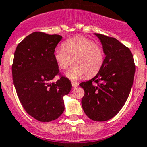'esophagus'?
Returning a JSON list of instances; mask_svg holds the SVG:
<instances>
[{
  "label": "esophagus",
  "mask_w": 147,
  "mask_h": 147,
  "mask_svg": "<svg viewBox=\"0 0 147 147\" xmlns=\"http://www.w3.org/2000/svg\"><path fill=\"white\" fill-rule=\"evenodd\" d=\"M72 87H77L79 85V83L78 82H74V81H72Z\"/></svg>",
  "instance_id": "esophagus-1"
}]
</instances>
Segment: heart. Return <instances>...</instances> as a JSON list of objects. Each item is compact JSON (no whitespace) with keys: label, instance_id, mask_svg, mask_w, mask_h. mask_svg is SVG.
I'll use <instances>...</instances> for the list:
<instances>
[{"label":"heart","instance_id":"1","mask_svg":"<svg viewBox=\"0 0 147 147\" xmlns=\"http://www.w3.org/2000/svg\"><path fill=\"white\" fill-rule=\"evenodd\" d=\"M54 59L61 69L68 68L73 61L66 76L71 79L96 75L104 62V52L99 44L83 35L69 38L54 51Z\"/></svg>","mask_w":147,"mask_h":147}]
</instances>
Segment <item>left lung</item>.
<instances>
[{
	"label": "left lung",
	"instance_id": "left-lung-1",
	"mask_svg": "<svg viewBox=\"0 0 147 147\" xmlns=\"http://www.w3.org/2000/svg\"><path fill=\"white\" fill-rule=\"evenodd\" d=\"M95 35L101 42L106 57L95 77L79 84L85 92L81 104L90 119L106 121L118 114L127 101L133 84L135 65L128 47L112 37Z\"/></svg>",
	"mask_w": 147,
	"mask_h": 147
}]
</instances>
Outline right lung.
<instances>
[{
  "label": "right lung",
  "mask_w": 147,
  "mask_h": 147,
  "mask_svg": "<svg viewBox=\"0 0 147 147\" xmlns=\"http://www.w3.org/2000/svg\"><path fill=\"white\" fill-rule=\"evenodd\" d=\"M61 39V35L35 32L18 43L14 54L12 79L18 97L28 114L41 122L59 118L64 111L63 97L72 89L54 59ZM55 75L59 79L52 82Z\"/></svg>",
  "instance_id": "right-lung-1"
}]
</instances>
